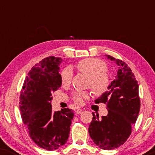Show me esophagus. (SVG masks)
<instances>
[{
  "label": "esophagus",
  "mask_w": 155,
  "mask_h": 155,
  "mask_svg": "<svg viewBox=\"0 0 155 155\" xmlns=\"http://www.w3.org/2000/svg\"><path fill=\"white\" fill-rule=\"evenodd\" d=\"M82 112H83V111H82V109H78L76 110V114H81Z\"/></svg>",
  "instance_id": "obj_1"
}]
</instances>
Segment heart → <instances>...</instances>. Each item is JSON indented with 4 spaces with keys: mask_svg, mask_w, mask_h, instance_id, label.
Masks as SVG:
<instances>
[{
    "mask_svg": "<svg viewBox=\"0 0 155 155\" xmlns=\"http://www.w3.org/2000/svg\"><path fill=\"white\" fill-rule=\"evenodd\" d=\"M80 73L89 78L87 85L96 95H102L109 90L111 85V78L108 73V66L104 61L99 58H88L80 61L75 65ZM73 79L71 68H66L61 73V84L63 87H68ZM89 92H77L73 95V100L78 104H83L84 99H88Z\"/></svg>",
    "mask_w": 155,
    "mask_h": 155,
    "instance_id": "b5f03b06",
    "label": "heart"
}]
</instances>
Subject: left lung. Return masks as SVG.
I'll return each instance as SVG.
<instances>
[{"label": "left lung", "instance_id": "obj_1", "mask_svg": "<svg viewBox=\"0 0 155 155\" xmlns=\"http://www.w3.org/2000/svg\"><path fill=\"white\" fill-rule=\"evenodd\" d=\"M118 68L109 91L101 95L95 103L107 104L108 114L95 116L88 131L94 143L103 150H113L122 145L130 136L133 124L136 121L140 109L138 84L134 74L126 63L109 55Z\"/></svg>", "mask_w": 155, "mask_h": 155}]
</instances>
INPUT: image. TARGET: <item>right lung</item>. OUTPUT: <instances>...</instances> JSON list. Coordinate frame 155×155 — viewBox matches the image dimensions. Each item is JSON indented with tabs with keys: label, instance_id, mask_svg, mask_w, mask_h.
<instances>
[{
	"label": "right lung",
	"instance_id": "add662e5",
	"mask_svg": "<svg viewBox=\"0 0 155 155\" xmlns=\"http://www.w3.org/2000/svg\"><path fill=\"white\" fill-rule=\"evenodd\" d=\"M61 58L49 56L32 67L27 74L20 97L22 121L31 140L44 150H57L69 137L73 110L54 111L51 94L61 87Z\"/></svg>",
	"mask_w": 155,
	"mask_h": 155
}]
</instances>
